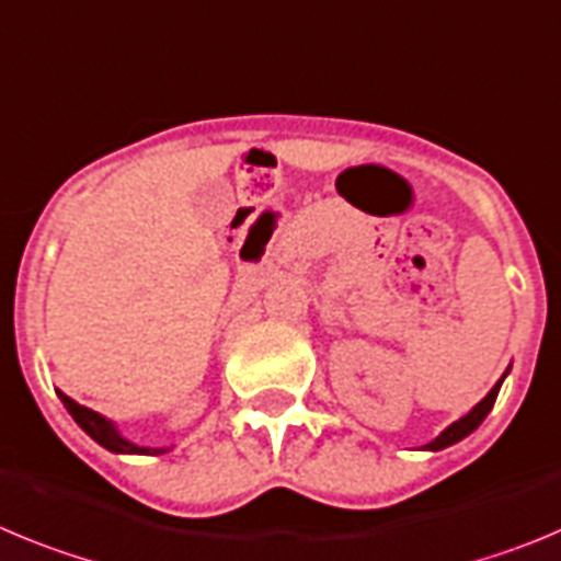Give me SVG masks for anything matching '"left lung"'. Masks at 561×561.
<instances>
[{
  "mask_svg": "<svg viewBox=\"0 0 561 561\" xmlns=\"http://www.w3.org/2000/svg\"><path fill=\"white\" fill-rule=\"evenodd\" d=\"M506 375H508V371H506ZM506 375H503L501 380L494 382L492 391H489L486 397H483V400L478 402L476 408H472V411L463 413L461 419H456V422H453L450 427H444V431L438 433V436L433 438V442H427L425 447H422V450L438 453V450H444V447H453V444H458V442H461V438H467L472 431H478V425H481L483 419L489 416V411H492L494 400H497V391H501V386H503V380H506Z\"/></svg>",
  "mask_w": 561,
  "mask_h": 561,
  "instance_id": "1",
  "label": "left lung"
}]
</instances>
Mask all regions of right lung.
I'll use <instances>...</instances> for the list:
<instances>
[{"label":"right lung","instance_id":"right-lung-1","mask_svg":"<svg viewBox=\"0 0 561 561\" xmlns=\"http://www.w3.org/2000/svg\"><path fill=\"white\" fill-rule=\"evenodd\" d=\"M58 400L64 402L69 416L78 422L80 431L89 433L100 447L117 453V456H161V453L173 450V447H142V444H134L130 438H125L123 433H119V427L114 425L111 419H105L103 413L92 411V408L80 405V402H75L72 397H67L64 391H58Z\"/></svg>","mask_w":561,"mask_h":561}]
</instances>
